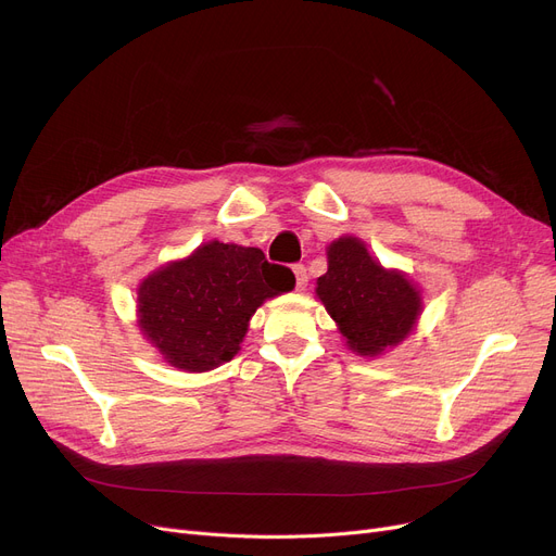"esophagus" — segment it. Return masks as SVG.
I'll use <instances>...</instances> for the list:
<instances>
[{"mask_svg":"<svg viewBox=\"0 0 556 556\" xmlns=\"http://www.w3.org/2000/svg\"><path fill=\"white\" fill-rule=\"evenodd\" d=\"M293 273H295V279H298V290H304L306 283H308V273H306V268L302 266V263H295Z\"/></svg>","mask_w":556,"mask_h":556,"instance_id":"obj_1","label":"esophagus"}]
</instances>
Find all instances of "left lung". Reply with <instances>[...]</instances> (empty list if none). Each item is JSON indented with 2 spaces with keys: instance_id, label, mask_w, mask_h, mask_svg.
Wrapping results in <instances>:
<instances>
[{
  "instance_id": "1",
  "label": "left lung",
  "mask_w": 556,
  "mask_h": 556,
  "mask_svg": "<svg viewBox=\"0 0 556 556\" xmlns=\"http://www.w3.org/2000/svg\"><path fill=\"white\" fill-rule=\"evenodd\" d=\"M329 270L315 293L336 319L352 352L378 356L403 342L417 325L421 295L399 270H386L356 237H342L327 250Z\"/></svg>"
}]
</instances>
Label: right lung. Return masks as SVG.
I'll return each instance as SVG.
<instances>
[{
	"mask_svg": "<svg viewBox=\"0 0 556 556\" xmlns=\"http://www.w3.org/2000/svg\"><path fill=\"white\" fill-rule=\"evenodd\" d=\"M293 288L290 268L258 248L210 241L141 281L139 329L168 365L210 371L239 354L254 311Z\"/></svg>",
	"mask_w": 556,
	"mask_h": 556,
	"instance_id": "1",
	"label": "right lung"
}]
</instances>
